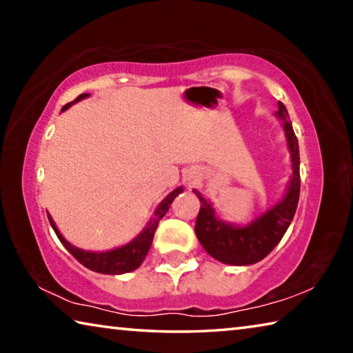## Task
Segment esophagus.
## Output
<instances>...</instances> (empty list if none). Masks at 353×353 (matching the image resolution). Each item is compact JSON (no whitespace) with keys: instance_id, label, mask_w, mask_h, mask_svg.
Masks as SVG:
<instances>
[{"instance_id":"esophagus-1","label":"esophagus","mask_w":353,"mask_h":353,"mask_svg":"<svg viewBox=\"0 0 353 353\" xmlns=\"http://www.w3.org/2000/svg\"><path fill=\"white\" fill-rule=\"evenodd\" d=\"M185 179H187L188 183H194L196 181H198V176H196V172H190V174Z\"/></svg>"}]
</instances>
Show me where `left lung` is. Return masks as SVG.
<instances>
[{
    "mask_svg": "<svg viewBox=\"0 0 353 353\" xmlns=\"http://www.w3.org/2000/svg\"><path fill=\"white\" fill-rule=\"evenodd\" d=\"M283 121V132L291 155V177L283 198L265 213L250 221L249 224L238 225L219 219L210 201H207L198 190H193L201 201V210L196 219L194 232L202 248L225 265L248 266L260 261L271 252L282 240L294 218L299 193H301V174H299V143L292 130L288 110L279 103V110L274 113Z\"/></svg>",
    "mask_w": 353,
    "mask_h": 353,
    "instance_id": "left-lung-1",
    "label": "left lung"
}]
</instances>
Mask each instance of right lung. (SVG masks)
I'll return each instance as SVG.
<instances>
[{
  "label": "right lung",
  "instance_id": "right-lung-1",
  "mask_svg": "<svg viewBox=\"0 0 353 353\" xmlns=\"http://www.w3.org/2000/svg\"><path fill=\"white\" fill-rule=\"evenodd\" d=\"M88 97H90L88 93L79 94V97H77L73 103L63 105L62 112L70 109L71 105L79 103V101L85 99ZM182 191H183V187H177L176 190H172L162 202H160L159 207L155 208L154 216L151 218V221H149L148 225L134 238L132 241H129L128 244H124V246H121V248L104 250V252H92V250H83V249L73 246V244L65 240L63 235L59 232L56 223L51 218V214H48V219H50L51 227L54 229L57 238L61 240L65 249H67L68 252L81 263V265H83L85 268H88V270H92L94 272L110 274V276H119V274H126L130 271H135L137 268H140L143 260L146 259L149 248H151V244H152V238H154L155 230H157L159 221L165 216V213L170 210V205L172 204V201H174L176 196L181 194Z\"/></svg>",
  "mask_w": 353,
  "mask_h": 353
}]
</instances>
